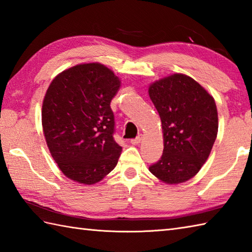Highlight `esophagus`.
I'll use <instances>...</instances> for the list:
<instances>
[{"label":"esophagus","instance_id":"34e87169","mask_svg":"<svg viewBox=\"0 0 252 252\" xmlns=\"http://www.w3.org/2000/svg\"><path fill=\"white\" fill-rule=\"evenodd\" d=\"M144 136L142 134L138 135L136 138H133V140H131V144H133V145H138L142 141H143Z\"/></svg>","mask_w":252,"mask_h":252}]
</instances>
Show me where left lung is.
I'll use <instances>...</instances> for the list:
<instances>
[{
	"mask_svg": "<svg viewBox=\"0 0 252 252\" xmlns=\"http://www.w3.org/2000/svg\"><path fill=\"white\" fill-rule=\"evenodd\" d=\"M148 94L161 119L163 153L149 171L167 184H180L199 172L218 134V110L208 91L183 73L149 85Z\"/></svg>",
	"mask_w": 252,
	"mask_h": 252,
	"instance_id": "obj_1",
	"label": "left lung"
}]
</instances>
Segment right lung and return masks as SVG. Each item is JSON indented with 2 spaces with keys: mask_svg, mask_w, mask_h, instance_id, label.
<instances>
[{
  "mask_svg": "<svg viewBox=\"0 0 252 252\" xmlns=\"http://www.w3.org/2000/svg\"><path fill=\"white\" fill-rule=\"evenodd\" d=\"M121 81L99 63H80L54 78L42 105V126L52 157L68 179L84 185L103 180L118 163L110 101Z\"/></svg>",
  "mask_w": 252,
  "mask_h": 252,
  "instance_id": "right-lung-1",
  "label": "right lung"
}]
</instances>
